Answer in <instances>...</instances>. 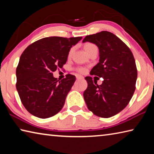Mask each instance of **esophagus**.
<instances>
[{
    "label": "esophagus",
    "instance_id": "obj_1",
    "mask_svg": "<svg viewBox=\"0 0 154 154\" xmlns=\"http://www.w3.org/2000/svg\"><path fill=\"white\" fill-rule=\"evenodd\" d=\"M76 78H77V79H83V77L82 76V75H76Z\"/></svg>",
    "mask_w": 154,
    "mask_h": 154
}]
</instances>
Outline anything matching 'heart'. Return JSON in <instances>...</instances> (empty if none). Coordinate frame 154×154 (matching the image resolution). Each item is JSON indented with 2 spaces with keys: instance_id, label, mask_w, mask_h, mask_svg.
Returning <instances> with one entry per match:
<instances>
[{
  "instance_id": "b5f03b06",
  "label": "heart",
  "mask_w": 154,
  "mask_h": 154,
  "mask_svg": "<svg viewBox=\"0 0 154 154\" xmlns=\"http://www.w3.org/2000/svg\"><path fill=\"white\" fill-rule=\"evenodd\" d=\"M96 48V46H95L94 45V44L90 43H85V45H84V46H83V48H84V50H85V52H86V53H88V54H89L90 52V51L92 50V49L93 48ZM72 51H73V48H71V49H70L69 53V56L71 55V54H72ZM77 71H79V72H83L85 71V69H83V68H79V69H77Z\"/></svg>"
}]
</instances>
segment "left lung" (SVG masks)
<instances>
[{
  "mask_svg": "<svg viewBox=\"0 0 154 154\" xmlns=\"http://www.w3.org/2000/svg\"><path fill=\"white\" fill-rule=\"evenodd\" d=\"M95 44L99 49V62L90 75L103 79L101 85L91 77L85 78L87 89L83 98L88 109L98 117L108 118L126 107L135 90L136 63L132 51L120 38L108 31L86 36L83 43Z\"/></svg>",
  "mask_w": 154,
  "mask_h": 154,
  "instance_id": "left-lung-1",
  "label": "left lung"
}]
</instances>
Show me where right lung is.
Wrapping results in <instances>:
<instances>
[{"label":"right lung","instance_id":"add662e5","mask_svg":"<svg viewBox=\"0 0 154 154\" xmlns=\"http://www.w3.org/2000/svg\"><path fill=\"white\" fill-rule=\"evenodd\" d=\"M82 37L50 36L31 44L20 56L16 69V89L26 109L37 118L55 116L64 105L75 76L60 81L53 75L66 64L72 46Z\"/></svg>","mask_w":154,"mask_h":154}]
</instances>
